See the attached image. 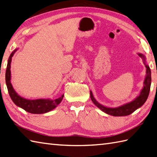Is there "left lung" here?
I'll return each instance as SVG.
<instances>
[{"label": "left lung", "instance_id": "left-lung-1", "mask_svg": "<svg viewBox=\"0 0 157 157\" xmlns=\"http://www.w3.org/2000/svg\"><path fill=\"white\" fill-rule=\"evenodd\" d=\"M138 55L142 59V60H143L144 64L145 65V67L147 69H146V76L144 81L143 88L142 89L139 95L137 97H136V99H134L133 101L117 107H108L101 105V104H100L95 99V97H93L92 91L90 90V99H91L93 103L95 104L99 109L103 111V112L113 116H128V115L133 113L134 111H136L137 109H138V108H140L141 106L143 105L144 103L146 102V101H147L149 95L150 89H151V69H150L149 66L147 63L145 56L141 53H138Z\"/></svg>", "mask_w": 157, "mask_h": 157}]
</instances>
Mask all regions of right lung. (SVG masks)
Here are the masks:
<instances>
[{"label": "right lung", "mask_w": 157, "mask_h": 157, "mask_svg": "<svg viewBox=\"0 0 157 157\" xmlns=\"http://www.w3.org/2000/svg\"><path fill=\"white\" fill-rule=\"evenodd\" d=\"M17 49H15L10 54L8 60L7 67H6L5 80L6 85L10 97L11 98L13 103L17 106L22 108L24 110L31 113L33 114H41L48 113L49 111L55 109L62 101L64 97L62 95L60 97L56 99H27L21 97L13 89L10 79H11V74H10V64H11L12 57L14 54L17 52Z\"/></svg>", "instance_id": "obj_1"}]
</instances>
